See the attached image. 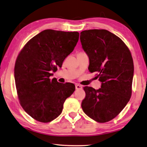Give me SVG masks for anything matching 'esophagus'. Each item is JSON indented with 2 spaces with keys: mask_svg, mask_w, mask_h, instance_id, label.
I'll return each mask as SVG.
<instances>
[{
  "mask_svg": "<svg viewBox=\"0 0 147 147\" xmlns=\"http://www.w3.org/2000/svg\"><path fill=\"white\" fill-rule=\"evenodd\" d=\"M75 87H76V89H82V85H78V84H76L75 85Z\"/></svg>",
  "mask_w": 147,
  "mask_h": 147,
  "instance_id": "obj_1",
  "label": "esophagus"
}]
</instances>
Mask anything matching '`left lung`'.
Instances as JSON below:
<instances>
[{
    "mask_svg": "<svg viewBox=\"0 0 147 147\" xmlns=\"http://www.w3.org/2000/svg\"><path fill=\"white\" fill-rule=\"evenodd\" d=\"M82 49L89 58V70L96 72L101 82L96 90L84 87L85 98L82 108L99 123L118 115L131 97L134 63L126 45L118 36L105 29H90L80 33Z\"/></svg>",
    "mask_w": 147,
    "mask_h": 147,
    "instance_id": "8db88e82",
    "label": "left lung"
}]
</instances>
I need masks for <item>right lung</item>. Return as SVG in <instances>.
<instances>
[{"label": "right lung", "instance_id": "obj_1", "mask_svg": "<svg viewBox=\"0 0 147 147\" xmlns=\"http://www.w3.org/2000/svg\"><path fill=\"white\" fill-rule=\"evenodd\" d=\"M78 38V32L46 29L33 37L18 55L14 72L18 99L24 110L37 121L57 118L75 90L73 84H61L49 77L62 67Z\"/></svg>", "mask_w": 147, "mask_h": 147}]
</instances>
